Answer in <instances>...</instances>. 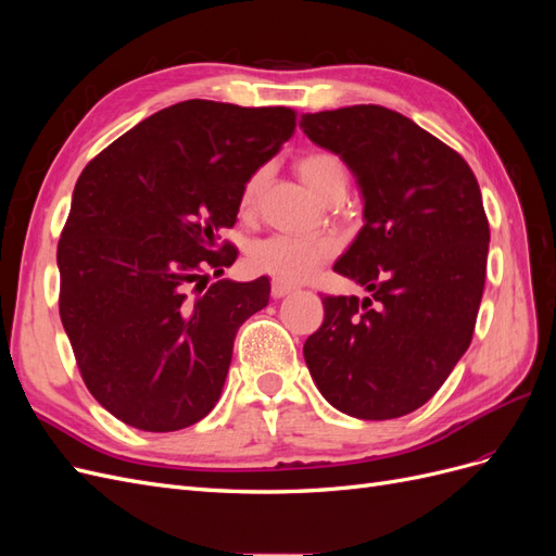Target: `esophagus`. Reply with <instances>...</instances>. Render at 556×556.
Instances as JSON below:
<instances>
[{
  "label": "esophagus",
  "instance_id": "obj_1",
  "mask_svg": "<svg viewBox=\"0 0 556 556\" xmlns=\"http://www.w3.org/2000/svg\"><path fill=\"white\" fill-rule=\"evenodd\" d=\"M292 292H294L292 285H285V282H278V280L271 282V296L274 299H282V296H288Z\"/></svg>",
  "mask_w": 556,
  "mask_h": 556
}]
</instances>
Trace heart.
Listing matches in <instances>:
<instances>
[{"label": "heart", "instance_id": "1", "mask_svg": "<svg viewBox=\"0 0 556 556\" xmlns=\"http://www.w3.org/2000/svg\"><path fill=\"white\" fill-rule=\"evenodd\" d=\"M296 174L308 188L323 199L333 185L345 182L348 172L343 162L331 153H311L296 160ZM266 172L260 169L252 174L241 190V211L250 213L257 204V197L264 188ZM331 239H304L292 233H271L248 250V266L255 274L271 276L278 282L294 285L306 280L315 268L333 255Z\"/></svg>", "mask_w": 556, "mask_h": 556}]
</instances>
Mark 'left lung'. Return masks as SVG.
<instances>
[{"label": "left lung", "mask_w": 556, "mask_h": 556, "mask_svg": "<svg viewBox=\"0 0 556 556\" xmlns=\"http://www.w3.org/2000/svg\"><path fill=\"white\" fill-rule=\"evenodd\" d=\"M301 129L357 176L366 223L333 271L371 292L323 299L308 371L345 415H408L473 339L490 250L480 185L457 150L392 109L306 113Z\"/></svg>", "instance_id": "1"}]
</instances>
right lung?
<instances>
[{
	"instance_id": "obj_1",
	"label": "right lung",
	"mask_w": 556,
	"mask_h": 556,
	"mask_svg": "<svg viewBox=\"0 0 556 556\" xmlns=\"http://www.w3.org/2000/svg\"><path fill=\"white\" fill-rule=\"evenodd\" d=\"M294 127L288 106L188 99L146 117L78 176L58 243L60 317L83 382L121 422L178 431L220 399L237 331L271 285H208V274L237 260L220 231Z\"/></svg>"
}]
</instances>
